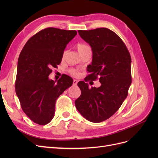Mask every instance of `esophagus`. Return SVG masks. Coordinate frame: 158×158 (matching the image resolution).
I'll use <instances>...</instances> for the list:
<instances>
[{
    "instance_id": "esophagus-1",
    "label": "esophagus",
    "mask_w": 158,
    "mask_h": 158,
    "mask_svg": "<svg viewBox=\"0 0 158 158\" xmlns=\"http://www.w3.org/2000/svg\"><path fill=\"white\" fill-rule=\"evenodd\" d=\"M78 82V81L77 80H73V84L74 85H77Z\"/></svg>"
}]
</instances>
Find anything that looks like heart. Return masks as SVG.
Listing matches in <instances>:
<instances>
[{
    "label": "heart",
    "instance_id": "b5f03b06",
    "mask_svg": "<svg viewBox=\"0 0 158 158\" xmlns=\"http://www.w3.org/2000/svg\"><path fill=\"white\" fill-rule=\"evenodd\" d=\"M77 48H78V51H79V52L80 54H82L83 52L91 49L90 47L86 44H78L77 46ZM66 53V52H64V56ZM69 73L73 76H75V77H77L80 75V73L78 70L76 69H71L69 70Z\"/></svg>",
    "mask_w": 158,
    "mask_h": 158
}]
</instances>
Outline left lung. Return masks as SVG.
<instances>
[{
    "mask_svg": "<svg viewBox=\"0 0 158 158\" xmlns=\"http://www.w3.org/2000/svg\"><path fill=\"white\" fill-rule=\"evenodd\" d=\"M80 37L92 47V64L86 82L98 77L101 86L89 89L84 81L78 83L80 96L76 109L87 120L100 123L107 120L121 106L132 82L131 57L119 36L106 27L78 30Z\"/></svg>",
    "mask_w": 158,
    "mask_h": 158,
    "instance_id": "obj_1",
    "label": "left lung"
}]
</instances>
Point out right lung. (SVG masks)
I'll use <instances>...</instances> for the list:
<instances>
[{"label": "right lung", "mask_w": 158, "mask_h": 158, "mask_svg": "<svg viewBox=\"0 0 158 158\" xmlns=\"http://www.w3.org/2000/svg\"><path fill=\"white\" fill-rule=\"evenodd\" d=\"M77 34L75 30L47 27L30 38L18 61L15 89L26 115L40 125L54 117L55 102L73 80L63 74L57 82L48 76L60 64L66 45Z\"/></svg>", "instance_id": "1"}]
</instances>
